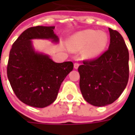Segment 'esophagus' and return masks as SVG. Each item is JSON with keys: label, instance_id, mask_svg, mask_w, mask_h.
Masks as SVG:
<instances>
[{"label": "esophagus", "instance_id": "1", "mask_svg": "<svg viewBox=\"0 0 135 135\" xmlns=\"http://www.w3.org/2000/svg\"><path fill=\"white\" fill-rule=\"evenodd\" d=\"M79 65H80V64L78 63V62H75V63H74V68H75L76 69H77L78 68V66H79Z\"/></svg>", "mask_w": 135, "mask_h": 135}]
</instances>
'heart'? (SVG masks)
<instances>
[{
  "label": "heart",
  "mask_w": 135,
  "mask_h": 135,
  "mask_svg": "<svg viewBox=\"0 0 135 135\" xmlns=\"http://www.w3.org/2000/svg\"><path fill=\"white\" fill-rule=\"evenodd\" d=\"M108 36L104 31L85 30L75 34L70 41V45L75 51L82 50L85 47L83 55L85 59H92L97 57L108 43Z\"/></svg>",
  "instance_id": "b5f03b06"
}]
</instances>
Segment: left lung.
I'll return each mask as SVG.
<instances>
[{"mask_svg": "<svg viewBox=\"0 0 135 135\" xmlns=\"http://www.w3.org/2000/svg\"><path fill=\"white\" fill-rule=\"evenodd\" d=\"M109 49L79 66L80 89L86 102L95 107L111 104L126 88L129 79V52L123 38L109 28Z\"/></svg>", "mask_w": 135, "mask_h": 135, "instance_id": "8db88e82", "label": "left lung"}]
</instances>
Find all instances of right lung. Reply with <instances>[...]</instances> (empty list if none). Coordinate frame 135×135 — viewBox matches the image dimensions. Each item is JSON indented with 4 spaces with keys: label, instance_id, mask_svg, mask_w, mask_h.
I'll use <instances>...</instances> for the list:
<instances>
[{
    "label": "right lung",
    "instance_id": "add662e5",
    "mask_svg": "<svg viewBox=\"0 0 135 135\" xmlns=\"http://www.w3.org/2000/svg\"><path fill=\"white\" fill-rule=\"evenodd\" d=\"M55 26H37L25 30L9 52L7 75L17 98L31 107L44 108L55 102L66 76L74 69L71 61L56 63L47 55L36 52L31 40L52 39Z\"/></svg>",
    "mask_w": 135,
    "mask_h": 135
}]
</instances>
